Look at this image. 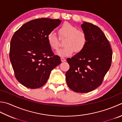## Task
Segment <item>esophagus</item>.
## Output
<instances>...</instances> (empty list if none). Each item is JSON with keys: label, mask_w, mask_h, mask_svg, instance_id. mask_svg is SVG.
<instances>
[{"label": "esophagus", "mask_w": 122, "mask_h": 122, "mask_svg": "<svg viewBox=\"0 0 122 122\" xmlns=\"http://www.w3.org/2000/svg\"><path fill=\"white\" fill-rule=\"evenodd\" d=\"M61 61L62 62H65L66 61V59L64 58H63V57H62V58H61Z\"/></svg>", "instance_id": "esophagus-1"}]
</instances>
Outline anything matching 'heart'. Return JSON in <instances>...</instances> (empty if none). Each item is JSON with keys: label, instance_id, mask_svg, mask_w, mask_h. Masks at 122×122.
<instances>
[{"label": "heart", "instance_id": "1", "mask_svg": "<svg viewBox=\"0 0 122 122\" xmlns=\"http://www.w3.org/2000/svg\"><path fill=\"white\" fill-rule=\"evenodd\" d=\"M59 35L66 37L64 47L59 49L56 53L60 56H67L72 54L75 51L80 52L85 48L87 43V37L82 30L69 23H65L60 27ZM47 40L52 49L58 50L59 47L58 39L54 32H51L47 36Z\"/></svg>", "mask_w": 122, "mask_h": 122}]
</instances>
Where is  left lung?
I'll return each mask as SVG.
<instances>
[{
	"label": "left lung",
	"mask_w": 122,
	"mask_h": 122,
	"mask_svg": "<svg viewBox=\"0 0 122 122\" xmlns=\"http://www.w3.org/2000/svg\"><path fill=\"white\" fill-rule=\"evenodd\" d=\"M87 37L85 48L66 59L70 69L66 73L68 87L85 93L101 85L111 66L112 50L105 35L98 26L88 22L81 25Z\"/></svg>",
	"instance_id": "1"
}]
</instances>
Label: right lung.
<instances>
[{
	"mask_svg": "<svg viewBox=\"0 0 122 122\" xmlns=\"http://www.w3.org/2000/svg\"><path fill=\"white\" fill-rule=\"evenodd\" d=\"M61 22L59 19L33 20L21 26L12 37L9 58L16 79L26 87H42L51 71L61 63L47 40L49 33Z\"/></svg>",
	"mask_w": 122,
	"mask_h": 122,
	"instance_id": "obj_1",
	"label": "right lung"
}]
</instances>
